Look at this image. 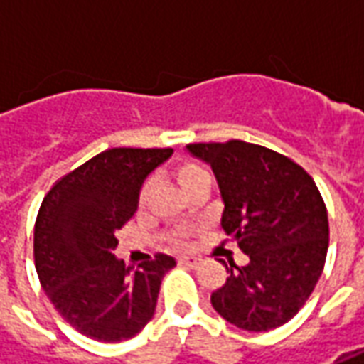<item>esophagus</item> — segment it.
<instances>
[{"instance_id": "esophagus-1", "label": "esophagus", "mask_w": 364, "mask_h": 364, "mask_svg": "<svg viewBox=\"0 0 364 364\" xmlns=\"http://www.w3.org/2000/svg\"><path fill=\"white\" fill-rule=\"evenodd\" d=\"M179 263H181V265H185V267H198V265H200V263H203V261L198 259V257H181V259H179Z\"/></svg>"}]
</instances>
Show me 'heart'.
Masks as SVG:
<instances>
[{
    "label": "heart",
    "mask_w": 364,
    "mask_h": 364,
    "mask_svg": "<svg viewBox=\"0 0 364 364\" xmlns=\"http://www.w3.org/2000/svg\"><path fill=\"white\" fill-rule=\"evenodd\" d=\"M175 177H177V183L181 185V189L187 193V191L193 187V185H197L198 181H205L208 179V175L203 167H198L197 164H191V161H183L177 166L175 169ZM148 195V187H144L142 191V200Z\"/></svg>",
    "instance_id": "b5f03b06"
}]
</instances>
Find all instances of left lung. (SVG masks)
<instances>
[{
	"mask_svg": "<svg viewBox=\"0 0 364 364\" xmlns=\"http://www.w3.org/2000/svg\"><path fill=\"white\" fill-rule=\"evenodd\" d=\"M213 167L224 203L222 228L250 257L222 261L230 277L210 302L245 331H269L294 318L321 277L329 245L328 210L310 175L257 144H189Z\"/></svg>",
	"mask_w": 364,
	"mask_h": 364,
	"instance_id": "left-lung-1",
	"label": "left lung"
}]
</instances>
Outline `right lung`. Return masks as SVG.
<instances>
[{
	"mask_svg": "<svg viewBox=\"0 0 364 364\" xmlns=\"http://www.w3.org/2000/svg\"><path fill=\"white\" fill-rule=\"evenodd\" d=\"M171 148H112L64 175L35 222V267L60 316L83 336L114 343L140 333L175 259L158 253L138 269L114 257L117 232L134 216L146 177Z\"/></svg>",
	"mask_w": 364,
	"mask_h": 364,
	"instance_id": "1",
	"label": "right lung"
}]
</instances>
